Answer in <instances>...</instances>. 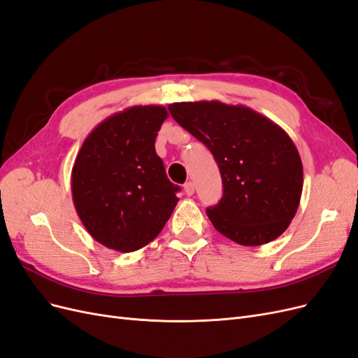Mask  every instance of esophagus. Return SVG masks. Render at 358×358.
<instances>
[{
  "label": "esophagus",
  "mask_w": 358,
  "mask_h": 358,
  "mask_svg": "<svg viewBox=\"0 0 358 358\" xmlns=\"http://www.w3.org/2000/svg\"><path fill=\"white\" fill-rule=\"evenodd\" d=\"M183 191H185L187 196H192V194H194V183L192 182H187L185 185H183Z\"/></svg>",
  "instance_id": "obj_1"
}]
</instances>
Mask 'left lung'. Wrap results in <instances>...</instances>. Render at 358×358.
I'll return each mask as SVG.
<instances>
[{
    "mask_svg": "<svg viewBox=\"0 0 358 358\" xmlns=\"http://www.w3.org/2000/svg\"><path fill=\"white\" fill-rule=\"evenodd\" d=\"M169 110L218 162L224 194L206 210L215 229L243 246L282 234L303 189L299 150L284 129L249 107L215 100L173 103Z\"/></svg>",
    "mask_w": 358,
    "mask_h": 358,
    "instance_id": "1",
    "label": "left lung"
}]
</instances>
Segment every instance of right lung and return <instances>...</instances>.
<instances>
[{"mask_svg": "<svg viewBox=\"0 0 358 358\" xmlns=\"http://www.w3.org/2000/svg\"><path fill=\"white\" fill-rule=\"evenodd\" d=\"M162 106H133L96 125L76 157L71 194L85 229L106 248L133 252L164 229L179 187L166 175L155 138Z\"/></svg>", "mask_w": 358, "mask_h": 358, "instance_id": "obj_1", "label": "right lung"}]
</instances>
